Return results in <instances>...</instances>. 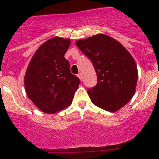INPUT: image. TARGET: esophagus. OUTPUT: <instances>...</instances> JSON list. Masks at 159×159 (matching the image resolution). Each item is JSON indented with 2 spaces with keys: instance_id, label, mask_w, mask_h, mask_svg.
<instances>
[{
  "instance_id": "1",
  "label": "esophagus",
  "mask_w": 159,
  "mask_h": 159,
  "mask_svg": "<svg viewBox=\"0 0 159 159\" xmlns=\"http://www.w3.org/2000/svg\"><path fill=\"white\" fill-rule=\"evenodd\" d=\"M77 76H78V78H80V79H81V74H78V75H77Z\"/></svg>"
}]
</instances>
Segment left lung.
<instances>
[{
  "label": "left lung",
  "instance_id": "left-lung-1",
  "mask_svg": "<svg viewBox=\"0 0 159 159\" xmlns=\"http://www.w3.org/2000/svg\"><path fill=\"white\" fill-rule=\"evenodd\" d=\"M75 44L97 73V85L88 91L92 103L108 111H118L135 93L138 69L131 54L119 41L104 34Z\"/></svg>",
  "mask_w": 159,
  "mask_h": 159
}]
</instances>
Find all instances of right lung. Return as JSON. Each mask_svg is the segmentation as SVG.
<instances>
[{"label": "right lung", "mask_w": 159, "mask_h": 159, "mask_svg": "<svg viewBox=\"0 0 159 159\" xmlns=\"http://www.w3.org/2000/svg\"><path fill=\"white\" fill-rule=\"evenodd\" d=\"M70 40L54 37L35 51L25 75L26 94L41 111L54 114L71 104L80 80L72 75L65 54Z\"/></svg>", "instance_id": "add662e5"}]
</instances>
